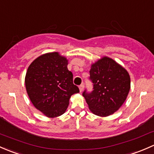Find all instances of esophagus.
I'll return each mask as SVG.
<instances>
[{"mask_svg":"<svg viewBox=\"0 0 154 154\" xmlns=\"http://www.w3.org/2000/svg\"><path fill=\"white\" fill-rule=\"evenodd\" d=\"M79 88H80V92H82V91H83V88H84V85H83V84L80 85V86H79Z\"/></svg>","mask_w":154,"mask_h":154,"instance_id":"obj_1","label":"esophagus"}]
</instances>
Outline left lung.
Masks as SVG:
<instances>
[{"instance_id": "8db88e82", "label": "left lung", "mask_w": 154, "mask_h": 154, "mask_svg": "<svg viewBox=\"0 0 154 154\" xmlns=\"http://www.w3.org/2000/svg\"><path fill=\"white\" fill-rule=\"evenodd\" d=\"M89 74L92 91L86 88L83 96L90 110L102 117L112 114L122 106L130 91L128 72L113 60L103 57L91 66Z\"/></svg>"}]
</instances>
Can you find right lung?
<instances>
[{
	"instance_id": "right-lung-1",
	"label": "right lung",
	"mask_w": 154,
	"mask_h": 154,
	"mask_svg": "<svg viewBox=\"0 0 154 154\" xmlns=\"http://www.w3.org/2000/svg\"><path fill=\"white\" fill-rule=\"evenodd\" d=\"M67 66L66 58L54 52L40 56L27 69L25 86L29 99L48 117L63 115L71 96L80 92Z\"/></svg>"
}]
</instances>
